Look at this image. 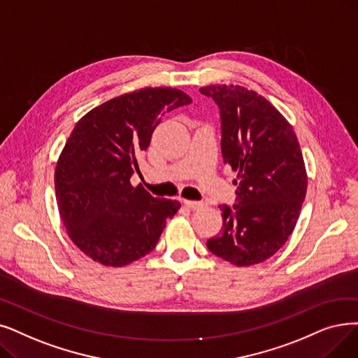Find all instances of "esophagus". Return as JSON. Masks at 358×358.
Returning a JSON list of instances; mask_svg holds the SVG:
<instances>
[{
  "label": "esophagus",
  "mask_w": 358,
  "mask_h": 358,
  "mask_svg": "<svg viewBox=\"0 0 358 358\" xmlns=\"http://www.w3.org/2000/svg\"><path fill=\"white\" fill-rule=\"evenodd\" d=\"M182 203H184L185 208H189L192 210H197V209L205 206L203 203H201V201H194V200H182Z\"/></svg>",
  "instance_id": "1"
}]
</instances>
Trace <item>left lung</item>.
<instances>
[{
    "mask_svg": "<svg viewBox=\"0 0 358 358\" xmlns=\"http://www.w3.org/2000/svg\"><path fill=\"white\" fill-rule=\"evenodd\" d=\"M200 93L220 106L222 158L238 173L237 203L220 206L224 228L206 245L232 265H257L287 243L299 221L307 174L297 136L255 90L213 85Z\"/></svg>",
    "mask_w": 358,
    "mask_h": 358,
    "instance_id": "8db88e82",
    "label": "left lung"
}]
</instances>
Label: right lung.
Segmentation results:
<instances>
[{
    "instance_id": "add662e5",
    "label": "right lung",
    "mask_w": 358,
    "mask_h": 358,
    "mask_svg": "<svg viewBox=\"0 0 358 358\" xmlns=\"http://www.w3.org/2000/svg\"><path fill=\"white\" fill-rule=\"evenodd\" d=\"M190 102L178 89L145 87L77 121L55 166V196L69 237L92 260L120 268L146 256L181 208L130 178L162 115Z\"/></svg>"
}]
</instances>
